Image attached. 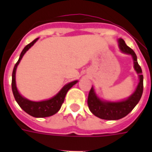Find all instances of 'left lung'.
<instances>
[{
    "label": "left lung",
    "instance_id": "8db88e82",
    "mask_svg": "<svg viewBox=\"0 0 152 152\" xmlns=\"http://www.w3.org/2000/svg\"><path fill=\"white\" fill-rule=\"evenodd\" d=\"M118 43L120 49L123 53L130 54L133 57L134 69L138 74L139 82L134 94L127 99L121 102L102 101L96 95L94 88H91L87 100L89 108L94 115L102 120L115 121L126 116L138 103L143 92V76L142 75V72L141 66L137 63L136 53H134V51L131 48L128 46L123 39L120 38L118 40Z\"/></svg>",
    "mask_w": 152,
    "mask_h": 152
}]
</instances>
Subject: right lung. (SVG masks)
I'll list each match as a JSON object with an SVG mask.
<instances>
[{
    "label": "right lung",
    "mask_w": 152,
    "mask_h": 152,
    "mask_svg": "<svg viewBox=\"0 0 152 152\" xmlns=\"http://www.w3.org/2000/svg\"><path fill=\"white\" fill-rule=\"evenodd\" d=\"M37 40L38 38H37L32 42L28 44V45H26L24 47V49L21 52V54L19 56L18 62L16 63V64L15 65V67H14V70H13L11 85L13 94L15 96V100H16V102H18L19 107L25 112H27L28 114H29L31 116H33V117L42 118L51 116L53 115L56 114L57 112L59 111L61 107H62V104L64 102V99H65V96H66L67 91L78 81L77 80H74L72 82L66 84V86H63V89H61L56 95L53 96V98H51L50 99H48V100H45V101H40V102L30 101L28 99H25L24 97H23L18 93L17 87H16V82H15V73H16L17 66H18V63H20V61H21L23 56L24 55V53L37 42Z\"/></svg>",
    "instance_id": "obj_1"
}]
</instances>
